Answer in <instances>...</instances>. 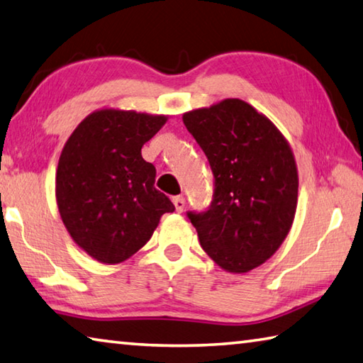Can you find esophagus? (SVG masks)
<instances>
[{"instance_id": "esophagus-1", "label": "esophagus", "mask_w": 363, "mask_h": 363, "mask_svg": "<svg viewBox=\"0 0 363 363\" xmlns=\"http://www.w3.org/2000/svg\"><path fill=\"white\" fill-rule=\"evenodd\" d=\"M173 204L177 213H182L184 208H186V200H184V196H174Z\"/></svg>"}]
</instances>
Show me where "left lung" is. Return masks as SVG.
Masks as SVG:
<instances>
[{
	"label": "left lung",
	"mask_w": 363,
	"mask_h": 363,
	"mask_svg": "<svg viewBox=\"0 0 363 363\" xmlns=\"http://www.w3.org/2000/svg\"><path fill=\"white\" fill-rule=\"evenodd\" d=\"M213 169L214 200L189 213L200 245L228 273L260 267L284 242L298 201V169L286 136L240 98L182 114Z\"/></svg>",
	"instance_id": "left-lung-1"
}]
</instances>
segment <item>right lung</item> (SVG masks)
I'll return each mask as SVG.
<instances>
[{"label": "right lung", "mask_w": 363, "mask_h": 363, "mask_svg": "<svg viewBox=\"0 0 363 363\" xmlns=\"http://www.w3.org/2000/svg\"><path fill=\"white\" fill-rule=\"evenodd\" d=\"M168 116L96 109L65 143L55 199L65 228L91 259L116 265L150 240L173 203L154 187L155 167L141 147Z\"/></svg>", "instance_id": "1"}]
</instances>
